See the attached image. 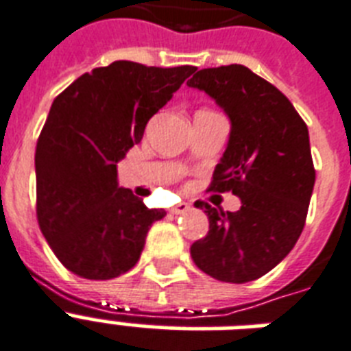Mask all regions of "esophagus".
<instances>
[{"label":"esophagus","instance_id":"obj_1","mask_svg":"<svg viewBox=\"0 0 351 351\" xmlns=\"http://www.w3.org/2000/svg\"><path fill=\"white\" fill-rule=\"evenodd\" d=\"M187 209H189V204L180 202V204H178V206H175V208H171V213H173V215H182V213H186Z\"/></svg>","mask_w":351,"mask_h":351}]
</instances>
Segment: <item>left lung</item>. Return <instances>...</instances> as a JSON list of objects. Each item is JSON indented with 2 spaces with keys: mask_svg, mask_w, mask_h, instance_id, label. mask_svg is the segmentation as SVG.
<instances>
[{
  "mask_svg": "<svg viewBox=\"0 0 351 351\" xmlns=\"http://www.w3.org/2000/svg\"><path fill=\"white\" fill-rule=\"evenodd\" d=\"M187 85L206 90L231 120L209 191L242 202L234 213L195 204L209 231L193 242V262L222 282H250L277 266L304 230L315 184L308 127L275 85L244 65L202 69Z\"/></svg>",
  "mask_w": 351,
  "mask_h": 351,
  "instance_id": "obj_1",
  "label": "left lung"
}]
</instances>
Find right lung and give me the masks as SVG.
<instances>
[{"instance_id": "add662e5", "label": "right lung", "mask_w": 351, "mask_h": 351, "mask_svg": "<svg viewBox=\"0 0 351 351\" xmlns=\"http://www.w3.org/2000/svg\"><path fill=\"white\" fill-rule=\"evenodd\" d=\"M195 71L120 60L82 74L52 101L36 143V217L69 271L107 280L138 262L165 211L118 187L117 162Z\"/></svg>"}]
</instances>
